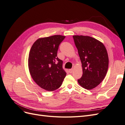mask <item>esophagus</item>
Masks as SVG:
<instances>
[{
    "instance_id": "obj_1",
    "label": "esophagus",
    "mask_w": 125,
    "mask_h": 125,
    "mask_svg": "<svg viewBox=\"0 0 125 125\" xmlns=\"http://www.w3.org/2000/svg\"><path fill=\"white\" fill-rule=\"evenodd\" d=\"M73 69H69V73H73Z\"/></svg>"
}]
</instances>
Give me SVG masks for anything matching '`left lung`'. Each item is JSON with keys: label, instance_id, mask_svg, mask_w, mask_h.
Instances as JSON below:
<instances>
[{"label": "left lung", "instance_id": "1", "mask_svg": "<svg viewBox=\"0 0 125 125\" xmlns=\"http://www.w3.org/2000/svg\"><path fill=\"white\" fill-rule=\"evenodd\" d=\"M74 42L82 63L83 74L79 84L87 90L95 88L107 72L108 57L104 44L88 36L74 35Z\"/></svg>", "mask_w": 125, "mask_h": 125}]
</instances>
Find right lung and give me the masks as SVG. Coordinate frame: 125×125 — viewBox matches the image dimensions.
<instances>
[{
  "label": "right lung",
  "instance_id": "1",
  "mask_svg": "<svg viewBox=\"0 0 125 125\" xmlns=\"http://www.w3.org/2000/svg\"><path fill=\"white\" fill-rule=\"evenodd\" d=\"M65 37L56 35L39 39L29 52L30 74L37 85L48 91L58 89L66 75L62 61L57 57L59 46Z\"/></svg>",
  "mask_w": 125,
  "mask_h": 125
}]
</instances>
